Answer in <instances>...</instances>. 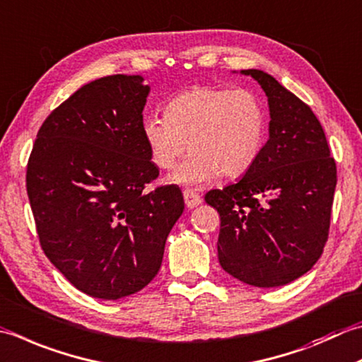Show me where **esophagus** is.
Listing matches in <instances>:
<instances>
[{"mask_svg":"<svg viewBox=\"0 0 362 362\" xmlns=\"http://www.w3.org/2000/svg\"><path fill=\"white\" fill-rule=\"evenodd\" d=\"M183 199H185V204L188 209H194V207H197V205L202 204V197L197 193H194L193 189L183 191Z\"/></svg>","mask_w":362,"mask_h":362,"instance_id":"34e87169","label":"esophagus"}]
</instances>
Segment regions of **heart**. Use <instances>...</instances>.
Instances as JSON below:
<instances>
[{
    "instance_id": "b5f03b06",
    "label": "heart",
    "mask_w": 362,
    "mask_h": 362,
    "mask_svg": "<svg viewBox=\"0 0 362 362\" xmlns=\"http://www.w3.org/2000/svg\"><path fill=\"white\" fill-rule=\"evenodd\" d=\"M148 157L163 171L187 161L169 175L177 185L201 187L219 174L238 177L260 157L267 138L265 105L250 88L194 86L169 100L163 116L143 122Z\"/></svg>"
}]
</instances>
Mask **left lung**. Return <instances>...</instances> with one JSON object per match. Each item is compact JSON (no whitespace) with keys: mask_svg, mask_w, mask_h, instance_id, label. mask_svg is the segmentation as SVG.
I'll return each instance as SVG.
<instances>
[{"mask_svg":"<svg viewBox=\"0 0 362 362\" xmlns=\"http://www.w3.org/2000/svg\"><path fill=\"white\" fill-rule=\"evenodd\" d=\"M264 89L268 141L243 179L211 189L218 210V259L224 272L254 287H281L308 273L328 240L337 182L334 158L313 110L257 69L240 70Z\"/></svg>","mask_w":362,"mask_h":362,"instance_id":"left-lung-1","label":"left lung"}]
</instances>
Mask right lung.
Returning a JSON list of instances; mask_svg holds the SVG:
<instances>
[{"instance_id": "obj_1", "label": "right lung", "mask_w": 362, "mask_h": 362, "mask_svg": "<svg viewBox=\"0 0 362 362\" xmlns=\"http://www.w3.org/2000/svg\"><path fill=\"white\" fill-rule=\"evenodd\" d=\"M151 86L141 75L84 84L37 133L26 189L42 250L83 293L119 300L157 276L169 232L185 209L158 177L143 138Z\"/></svg>"}]
</instances>
